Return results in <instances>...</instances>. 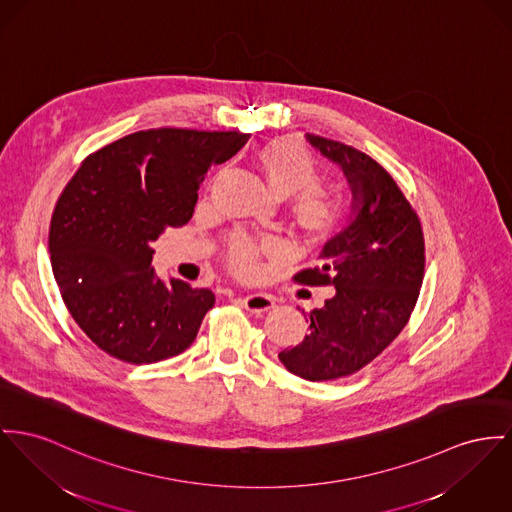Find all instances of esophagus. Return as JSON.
Here are the masks:
<instances>
[{
	"mask_svg": "<svg viewBox=\"0 0 512 512\" xmlns=\"http://www.w3.org/2000/svg\"><path fill=\"white\" fill-rule=\"evenodd\" d=\"M242 305L250 312L262 314V312H268V310L275 307V299L272 295H266V293H252V295H246L242 299Z\"/></svg>",
	"mask_w": 512,
	"mask_h": 512,
	"instance_id": "obj_1",
	"label": "esophagus"
}]
</instances>
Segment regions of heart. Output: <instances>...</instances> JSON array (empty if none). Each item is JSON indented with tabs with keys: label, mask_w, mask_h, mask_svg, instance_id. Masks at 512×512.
I'll use <instances>...</instances> for the list:
<instances>
[{
	"label": "heart",
	"mask_w": 512,
	"mask_h": 512,
	"mask_svg": "<svg viewBox=\"0 0 512 512\" xmlns=\"http://www.w3.org/2000/svg\"><path fill=\"white\" fill-rule=\"evenodd\" d=\"M260 165L275 194L297 196L293 213L301 227L310 233H326L341 219V196L328 186H320V165L305 143L297 139H275L260 151ZM258 242L237 237L227 252L233 272L246 275L256 266Z\"/></svg>",
	"instance_id": "heart-1"
}]
</instances>
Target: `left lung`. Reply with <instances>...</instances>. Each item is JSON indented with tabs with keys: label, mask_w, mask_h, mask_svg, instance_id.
<instances>
[{
	"label": "left lung",
	"mask_w": 512,
	"mask_h": 512,
	"mask_svg": "<svg viewBox=\"0 0 512 512\" xmlns=\"http://www.w3.org/2000/svg\"><path fill=\"white\" fill-rule=\"evenodd\" d=\"M307 139L340 165L353 194L347 227L324 244L318 266L295 275L332 285L334 297L305 316V340L279 353L289 373L320 382L357 373L404 330L423 283L425 240L415 209L375 159L334 139Z\"/></svg>",
	"instance_id": "left-lung-1"
}]
</instances>
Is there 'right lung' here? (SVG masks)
<instances>
[{"label": "right lung", "instance_id": "right-lung-1", "mask_svg": "<svg viewBox=\"0 0 512 512\" xmlns=\"http://www.w3.org/2000/svg\"><path fill=\"white\" fill-rule=\"evenodd\" d=\"M250 134L157 128L89 155L64 188L50 223V260L69 314L104 353L157 363L188 349L209 289L161 281L151 242L190 221L213 165L237 155Z\"/></svg>", "mask_w": 512, "mask_h": 512}]
</instances>
